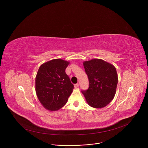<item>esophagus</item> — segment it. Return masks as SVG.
Masks as SVG:
<instances>
[{
    "label": "esophagus",
    "mask_w": 148,
    "mask_h": 148,
    "mask_svg": "<svg viewBox=\"0 0 148 148\" xmlns=\"http://www.w3.org/2000/svg\"><path fill=\"white\" fill-rule=\"evenodd\" d=\"M78 87H79V84H75V85H74L75 88H77Z\"/></svg>",
    "instance_id": "1"
}]
</instances>
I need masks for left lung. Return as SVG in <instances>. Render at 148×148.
Returning <instances> with one entry per match:
<instances>
[{
	"instance_id": "left-lung-1",
	"label": "left lung",
	"mask_w": 148,
	"mask_h": 148,
	"mask_svg": "<svg viewBox=\"0 0 148 148\" xmlns=\"http://www.w3.org/2000/svg\"><path fill=\"white\" fill-rule=\"evenodd\" d=\"M89 79V88L82 91L87 102L91 107L102 108L114 99L118 84L115 67L110 63L99 58L83 62Z\"/></svg>"
}]
</instances>
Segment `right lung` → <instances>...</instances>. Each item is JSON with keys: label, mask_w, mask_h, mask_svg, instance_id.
<instances>
[{"label": "right lung", "mask_w": 148, "mask_h": 148, "mask_svg": "<svg viewBox=\"0 0 148 148\" xmlns=\"http://www.w3.org/2000/svg\"><path fill=\"white\" fill-rule=\"evenodd\" d=\"M70 62L57 58L42 64L36 76V92L43 107L56 111L68 101L74 85L66 73Z\"/></svg>", "instance_id": "1"}]
</instances>
